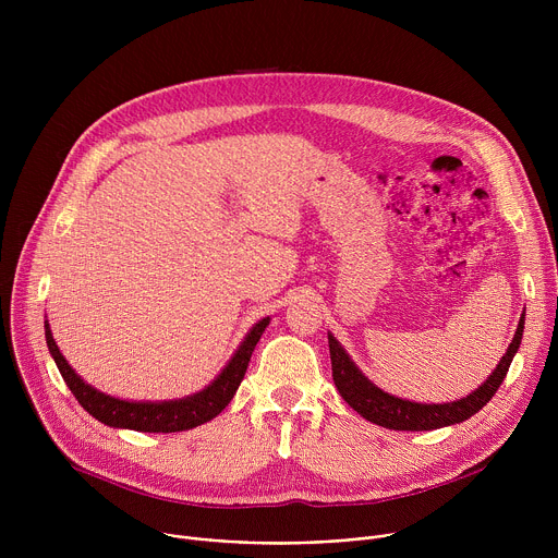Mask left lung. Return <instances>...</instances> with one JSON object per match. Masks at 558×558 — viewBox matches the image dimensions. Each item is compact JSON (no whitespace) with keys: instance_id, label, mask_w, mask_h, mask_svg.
I'll return each instance as SVG.
<instances>
[{"instance_id":"8db88e82","label":"left lung","mask_w":558,"mask_h":558,"mask_svg":"<svg viewBox=\"0 0 558 558\" xmlns=\"http://www.w3.org/2000/svg\"><path fill=\"white\" fill-rule=\"evenodd\" d=\"M523 325H525V311L521 315L514 338L506 355L499 360L497 368L488 375V379L482 386H476L472 392H468L465 397H459L454 402L422 404V402H411V400H404V397H395L381 390L360 371V366L351 360V355L333 338V333H329L333 381L340 395L344 397V402L353 411H357L364 420L377 426H384L388 430H435V428L461 424L470 420L474 413H480L493 400V395L497 392L504 377L508 375L512 357L519 351V344L523 338Z\"/></svg>"}]
</instances>
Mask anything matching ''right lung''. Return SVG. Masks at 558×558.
<instances>
[{
	"instance_id": "obj_1",
	"label": "right lung",
	"mask_w": 558,
	"mask_h": 558,
	"mask_svg": "<svg viewBox=\"0 0 558 558\" xmlns=\"http://www.w3.org/2000/svg\"><path fill=\"white\" fill-rule=\"evenodd\" d=\"M269 323L271 317L267 315L250 329V333L245 336L241 347L235 349V353L225 364V368L203 390L181 397V400H163V402H132V400H121V397L101 392L99 388L88 384L82 375H76V371L61 355L48 320L44 323V329H46L48 351L63 381L76 397V402L82 404L95 420L112 428H128L138 433H181L214 420L231 402V397L235 395L238 386H241L247 373L252 353Z\"/></svg>"
}]
</instances>
